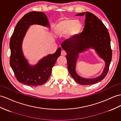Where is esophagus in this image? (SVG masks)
<instances>
[{
    "mask_svg": "<svg viewBox=\"0 0 121 121\" xmlns=\"http://www.w3.org/2000/svg\"><path fill=\"white\" fill-rule=\"evenodd\" d=\"M66 52L65 50H62L61 52V55L62 56H65L66 55Z\"/></svg>",
    "mask_w": 121,
    "mask_h": 121,
    "instance_id": "esophagus-1",
    "label": "esophagus"
}]
</instances>
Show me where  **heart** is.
Masks as SVG:
<instances>
[{
  "mask_svg": "<svg viewBox=\"0 0 121 121\" xmlns=\"http://www.w3.org/2000/svg\"><path fill=\"white\" fill-rule=\"evenodd\" d=\"M83 25L81 20L65 17L60 19L54 26V32L57 35H63L67 33L68 38L74 39L82 33Z\"/></svg>",
  "mask_w": 121,
  "mask_h": 121,
  "instance_id": "obj_1",
  "label": "heart"
}]
</instances>
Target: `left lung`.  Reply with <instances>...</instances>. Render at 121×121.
Returning a JSON list of instances; mask_svg holds the SVG:
<instances>
[{"label": "left lung", "instance_id": "8db88e82", "mask_svg": "<svg viewBox=\"0 0 121 121\" xmlns=\"http://www.w3.org/2000/svg\"><path fill=\"white\" fill-rule=\"evenodd\" d=\"M85 14V28L81 35L75 39L65 40L61 47L67 52L68 69L74 81L79 84L89 85L95 84L104 79L107 74L112 58L110 38L107 28L95 15L86 12L76 16ZM90 47L96 49L100 56L105 61V67L102 75L93 79L81 78L75 71L76 61L78 54Z\"/></svg>", "mask_w": 121, "mask_h": 121}]
</instances>
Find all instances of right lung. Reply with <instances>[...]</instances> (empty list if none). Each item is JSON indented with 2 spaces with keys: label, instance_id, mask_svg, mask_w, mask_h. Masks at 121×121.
<instances>
[{
  "label": "right lung",
  "instance_id": "1",
  "mask_svg": "<svg viewBox=\"0 0 121 121\" xmlns=\"http://www.w3.org/2000/svg\"><path fill=\"white\" fill-rule=\"evenodd\" d=\"M33 24L49 26L46 15L42 12H30L25 15L17 23L11 37L10 64L19 82L30 86H37L45 84L49 78L52 68L60 55L61 48L43 58L36 65H29L23 55L22 43L29 26Z\"/></svg>",
  "mask_w": 121,
  "mask_h": 121
}]
</instances>
